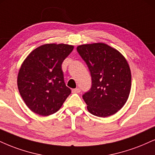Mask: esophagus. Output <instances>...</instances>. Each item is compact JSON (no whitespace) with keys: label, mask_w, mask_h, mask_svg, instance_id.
Listing matches in <instances>:
<instances>
[{"label":"esophagus","mask_w":155,"mask_h":155,"mask_svg":"<svg viewBox=\"0 0 155 155\" xmlns=\"http://www.w3.org/2000/svg\"><path fill=\"white\" fill-rule=\"evenodd\" d=\"M80 92H81V90H80V89H79V88H76V89H72V93H79Z\"/></svg>","instance_id":"34e87169"}]
</instances>
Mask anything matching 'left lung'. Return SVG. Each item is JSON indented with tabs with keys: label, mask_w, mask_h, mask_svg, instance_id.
I'll list each match as a JSON object with an SVG mask.
<instances>
[{
	"label": "left lung",
	"mask_w": 155,
	"mask_h": 155,
	"mask_svg": "<svg viewBox=\"0 0 155 155\" xmlns=\"http://www.w3.org/2000/svg\"><path fill=\"white\" fill-rule=\"evenodd\" d=\"M77 52L88 66L92 87L82 97L87 110L98 117H107L124 107L131 87L128 63L118 50L105 43L81 45Z\"/></svg>",
	"instance_id": "obj_1"
}]
</instances>
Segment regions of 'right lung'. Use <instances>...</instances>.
<instances>
[{"instance_id":"add662e5","label":"right lung","mask_w":155,"mask_h":155,"mask_svg":"<svg viewBox=\"0 0 155 155\" xmlns=\"http://www.w3.org/2000/svg\"><path fill=\"white\" fill-rule=\"evenodd\" d=\"M73 49L74 46L66 44H45L24 61L18 74V89L32 112L42 116L53 114L71 94L61 65Z\"/></svg>"}]
</instances>
